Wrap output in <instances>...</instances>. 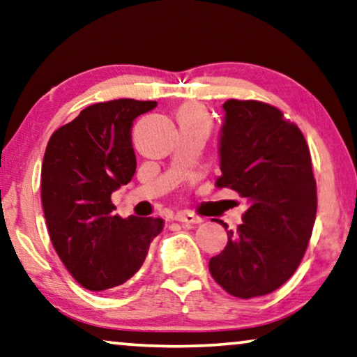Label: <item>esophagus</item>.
Listing matches in <instances>:
<instances>
[{
  "instance_id": "esophagus-1",
  "label": "esophagus",
  "mask_w": 357,
  "mask_h": 357,
  "mask_svg": "<svg viewBox=\"0 0 357 357\" xmlns=\"http://www.w3.org/2000/svg\"><path fill=\"white\" fill-rule=\"evenodd\" d=\"M176 221L183 222V225H200L202 218L200 216H195V215H190V213H179V215L176 216Z\"/></svg>"
}]
</instances>
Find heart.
I'll return each mask as SVG.
<instances>
[{
	"label": "heart",
	"mask_w": 357,
	"mask_h": 357,
	"mask_svg": "<svg viewBox=\"0 0 357 357\" xmlns=\"http://www.w3.org/2000/svg\"><path fill=\"white\" fill-rule=\"evenodd\" d=\"M179 121L181 125H204L208 126V119L204 109H200L199 105H184L179 112Z\"/></svg>",
	"instance_id": "obj_1"
}]
</instances>
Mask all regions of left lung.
Wrapping results in <instances>:
<instances>
[{"label":"left lung","instance_id":"8db88e82","mask_svg":"<svg viewBox=\"0 0 357 357\" xmlns=\"http://www.w3.org/2000/svg\"><path fill=\"white\" fill-rule=\"evenodd\" d=\"M222 107V174L215 185L236 190L250 206L210 259V273L227 294L248 300L295 274L316 221L317 189L305 136L278 107L238 99Z\"/></svg>","mask_w":357,"mask_h":357}]
</instances>
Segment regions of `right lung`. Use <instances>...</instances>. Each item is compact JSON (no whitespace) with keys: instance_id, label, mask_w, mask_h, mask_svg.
Listing matches in <instances>:
<instances>
[{"instance_id":"obj_1","label":"right lung","mask_w":357,"mask_h":357,"mask_svg":"<svg viewBox=\"0 0 357 357\" xmlns=\"http://www.w3.org/2000/svg\"><path fill=\"white\" fill-rule=\"evenodd\" d=\"M155 100L114 99L83 109L52 132L41 167V202L52 247L84 289H114L132 278L162 218L115 215L110 195L131 181L132 120Z\"/></svg>"}]
</instances>
